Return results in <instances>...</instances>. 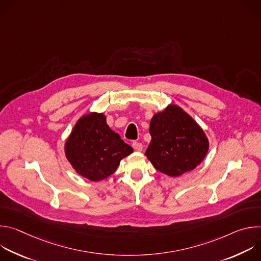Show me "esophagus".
Wrapping results in <instances>:
<instances>
[{
    "label": "esophagus",
    "mask_w": 261,
    "mask_h": 261,
    "mask_svg": "<svg viewBox=\"0 0 261 261\" xmlns=\"http://www.w3.org/2000/svg\"><path fill=\"white\" fill-rule=\"evenodd\" d=\"M132 147L134 148L135 151H142V144L140 143V142H137V141H134L133 143H132Z\"/></svg>",
    "instance_id": "esophagus-1"
}]
</instances>
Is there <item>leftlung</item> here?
Instances as JSON below:
<instances>
[{"label":"left lung","mask_w":261,"mask_h":261,"mask_svg":"<svg viewBox=\"0 0 261 261\" xmlns=\"http://www.w3.org/2000/svg\"><path fill=\"white\" fill-rule=\"evenodd\" d=\"M150 134L152 140L145 156L157 170L170 176L194 169L208 150L202 129L176 105H169L153 117Z\"/></svg>","instance_id":"1"}]
</instances>
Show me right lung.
Listing matches in <instances>:
<instances>
[{
  "label": "right lung",
  "mask_w": 261,
  "mask_h": 261,
  "mask_svg": "<svg viewBox=\"0 0 261 261\" xmlns=\"http://www.w3.org/2000/svg\"><path fill=\"white\" fill-rule=\"evenodd\" d=\"M132 147L106 124L102 114L83 117L66 141V157L80 174L97 181L108 177Z\"/></svg>",
  "instance_id": "add662e5"
}]
</instances>
